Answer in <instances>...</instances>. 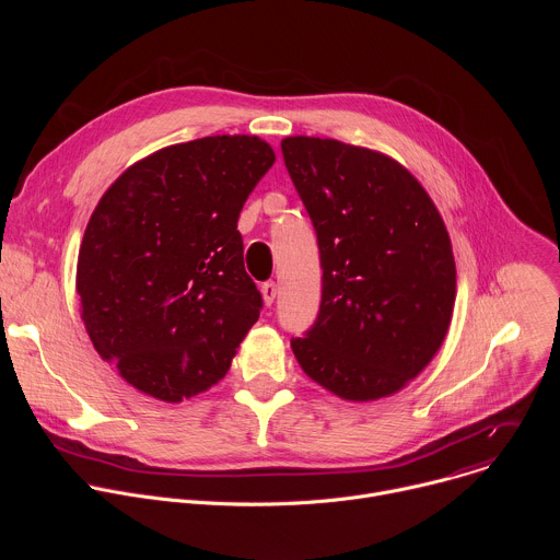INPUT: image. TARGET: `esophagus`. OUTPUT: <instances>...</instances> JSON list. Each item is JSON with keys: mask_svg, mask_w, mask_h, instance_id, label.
<instances>
[{"mask_svg": "<svg viewBox=\"0 0 560 560\" xmlns=\"http://www.w3.org/2000/svg\"><path fill=\"white\" fill-rule=\"evenodd\" d=\"M277 283L275 281H266V283H261V294H264V301H266V305H272L275 303V299H277Z\"/></svg>", "mask_w": 560, "mask_h": 560, "instance_id": "1", "label": "esophagus"}]
</instances>
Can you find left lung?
Returning <instances> with one entry per match:
<instances>
[{
    "label": "left lung",
    "instance_id": "obj_1",
    "mask_svg": "<svg viewBox=\"0 0 560 560\" xmlns=\"http://www.w3.org/2000/svg\"><path fill=\"white\" fill-rule=\"evenodd\" d=\"M290 179L322 255V305L290 341L303 372L348 401L401 389L439 352L456 299L450 234L394 159L337 139L285 137Z\"/></svg>",
    "mask_w": 560,
    "mask_h": 560
}]
</instances>
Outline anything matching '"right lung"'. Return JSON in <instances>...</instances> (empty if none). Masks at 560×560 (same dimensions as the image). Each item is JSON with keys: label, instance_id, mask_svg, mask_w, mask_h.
Masks as SVG:
<instances>
[{"label": "right lung", "instance_id": "add662e5", "mask_svg": "<svg viewBox=\"0 0 560 560\" xmlns=\"http://www.w3.org/2000/svg\"><path fill=\"white\" fill-rule=\"evenodd\" d=\"M259 137L152 152L100 199L77 259L86 332L139 392L179 404L225 376L264 305L236 230L272 168Z\"/></svg>", "mask_w": 560, "mask_h": 560}]
</instances>
